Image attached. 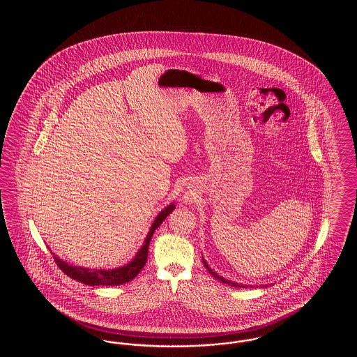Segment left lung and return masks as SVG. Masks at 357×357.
<instances>
[{
    "label": "left lung",
    "instance_id": "8db88e82",
    "mask_svg": "<svg viewBox=\"0 0 357 357\" xmlns=\"http://www.w3.org/2000/svg\"><path fill=\"white\" fill-rule=\"evenodd\" d=\"M204 259V268L207 269V272L210 273L214 278H217L218 281H221V282H223V284H227V285H231V287H234V288H253V285H243V284H238V282H234V281H230V280H226V278H223V277H221L218 273L214 272L210 266H208V264L204 261V258H202ZM272 285V284H271ZM264 287H268V285H261V287H258V288H264Z\"/></svg>",
    "mask_w": 357,
    "mask_h": 357
}]
</instances>
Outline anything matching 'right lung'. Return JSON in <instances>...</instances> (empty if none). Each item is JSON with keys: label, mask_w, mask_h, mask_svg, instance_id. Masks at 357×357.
Wrapping results in <instances>:
<instances>
[{"label": "right lung", "mask_w": 357, "mask_h": 357, "mask_svg": "<svg viewBox=\"0 0 357 357\" xmlns=\"http://www.w3.org/2000/svg\"><path fill=\"white\" fill-rule=\"evenodd\" d=\"M174 208H175V204H170L156 215V218L153 220V225L149 230V234L144 238L142 248L137 250L135 257L128 264H126L123 266L115 268V269H89V268H83V266L69 265L68 262L60 259L57 255H53V258H54L57 266L70 278H73L82 284H85V285H89V287H99V285L115 287V285H123L126 282H130L131 280L135 278L147 262L149 246H150V241L153 238L155 230L162 225V222L167 218V215Z\"/></svg>", "instance_id": "add662e5"}]
</instances>
